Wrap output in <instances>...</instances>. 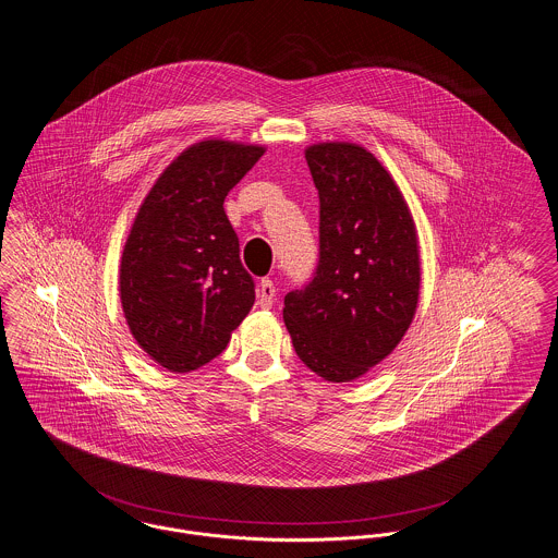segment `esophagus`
<instances>
[{
    "label": "esophagus",
    "instance_id": "esophagus-1",
    "mask_svg": "<svg viewBox=\"0 0 558 558\" xmlns=\"http://www.w3.org/2000/svg\"><path fill=\"white\" fill-rule=\"evenodd\" d=\"M276 300V287L269 278H263L258 284L257 303L263 310H269Z\"/></svg>",
    "mask_w": 558,
    "mask_h": 558
}]
</instances>
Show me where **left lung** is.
I'll return each instance as SVG.
<instances>
[{"mask_svg": "<svg viewBox=\"0 0 558 558\" xmlns=\"http://www.w3.org/2000/svg\"><path fill=\"white\" fill-rule=\"evenodd\" d=\"M318 189V265L287 293L284 325L301 361L350 383L386 359L408 331L421 289L416 227L380 161L356 144L305 150Z\"/></svg>", "mask_w": 558, "mask_h": 558, "instance_id": "obj_1", "label": "left lung"}]
</instances>
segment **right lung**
<instances>
[{
  "label": "right lung",
  "instance_id": "1",
  "mask_svg": "<svg viewBox=\"0 0 558 558\" xmlns=\"http://www.w3.org/2000/svg\"><path fill=\"white\" fill-rule=\"evenodd\" d=\"M263 153L225 140L193 144L135 216L121 258V303L135 342L170 372L216 359L255 303V280L222 204Z\"/></svg>",
  "mask_w": 558,
  "mask_h": 558
}]
</instances>
